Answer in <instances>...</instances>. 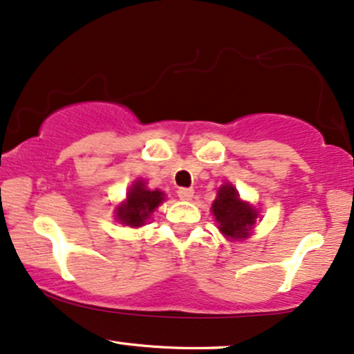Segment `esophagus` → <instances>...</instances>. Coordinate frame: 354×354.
<instances>
[{
    "instance_id": "esophagus-1",
    "label": "esophagus",
    "mask_w": 354,
    "mask_h": 354,
    "mask_svg": "<svg viewBox=\"0 0 354 354\" xmlns=\"http://www.w3.org/2000/svg\"><path fill=\"white\" fill-rule=\"evenodd\" d=\"M177 195L182 200H190L194 197V189H187V187H182V189L177 190Z\"/></svg>"
}]
</instances>
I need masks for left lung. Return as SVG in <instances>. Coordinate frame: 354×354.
Returning <instances> with one entry per match:
<instances>
[{
    "label": "left lung",
    "instance_id": "left-lung-1",
    "mask_svg": "<svg viewBox=\"0 0 354 354\" xmlns=\"http://www.w3.org/2000/svg\"><path fill=\"white\" fill-rule=\"evenodd\" d=\"M218 230L230 239H246L257 220V210L239 198L238 190L231 184L221 185L212 205Z\"/></svg>",
    "mask_w": 354,
    "mask_h": 354
}]
</instances>
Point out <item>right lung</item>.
I'll use <instances>...</instances> for the list:
<instances>
[{"label":"right lung","instance_id":"add662e5","mask_svg":"<svg viewBox=\"0 0 354 354\" xmlns=\"http://www.w3.org/2000/svg\"><path fill=\"white\" fill-rule=\"evenodd\" d=\"M164 192L149 190L142 178H138L126 194V200L116 207V220L131 228H138L147 221L157 207L164 202Z\"/></svg>","mask_w":354,"mask_h":354}]
</instances>
